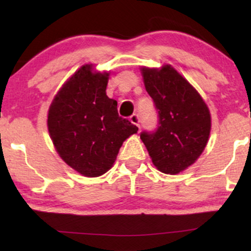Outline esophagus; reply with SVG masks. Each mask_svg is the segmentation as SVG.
<instances>
[{
  "label": "esophagus",
  "instance_id": "1",
  "mask_svg": "<svg viewBox=\"0 0 251 251\" xmlns=\"http://www.w3.org/2000/svg\"><path fill=\"white\" fill-rule=\"evenodd\" d=\"M129 122H131L132 124H133V125H135V126H138V127H140L139 126V122H140V119H139V116H138V114H132L131 117H129Z\"/></svg>",
  "mask_w": 251,
  "mask_h": 251
}]
</instances>
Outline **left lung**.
I'll list each match as a JSON object with an SVG mask.
<instances>
[{
	"instance_id": "1",
	"label": "left lung",
	"mask_w": 251,
	"mask_h": 251,
	"mask_svg": "<svg viewBox=\"0 0 251 251\" xmlns=\"http://www.w3.org/2000/svg\"><path fill=\"white\" fill-rule=\"evenodd\" d=\"M142 74L158 112V126L154 132H142L140 139L155 168L168 175L179 174L205 149L210 111L200 93L170 65L143 67Z\"/></svg>"
}]
</instances>
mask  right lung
<instances>
[{
	"mask_svg": "<svg viewBox=\"0 0 251 251\" xmlns=\"http://www.w3.org/2000/svg\"><path fill=\"white\" fill-rule=\"evenodd\" d=\"M109 73L85 65L57 92L48 111V131L63 162L86 177L112 168L123 143L138 127L119 117L106 96Z\"/></svg>",
	"mask_w": 251,
	"mask_h": 251,
	"instance_id": "obj_1",
	"label": "right lung"
}]
</instances>
